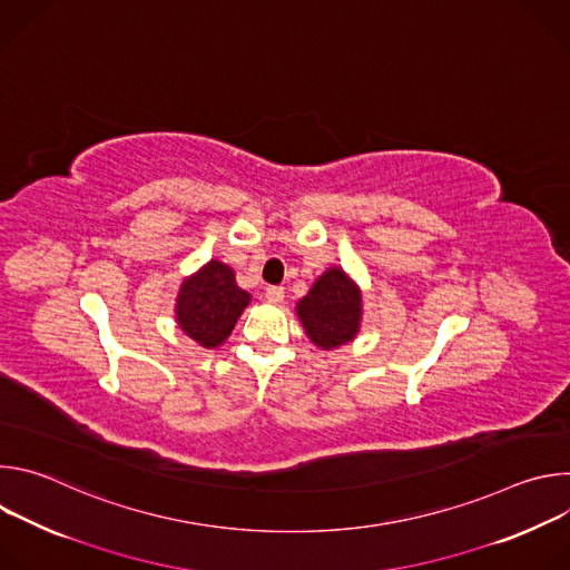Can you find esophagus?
I'll list each match as a JSON object with an SVG mask.
<instances>
[{
    "instance_id": "obj_1",
    "label": "esophagus",
    "mask_w": 570,
    "mask_h": 570,
    "mask_svg": "<svg viewBox=\"0 0 570 570\" xmlns=\"http://www.w3.org/2000/svg\"><path fill=\"white\" fill-rule=\"evenodd\" d=\"M266 299L273 302V304L282 302V299H284V288H282V286H268V288H266Z\"/></svg>"
}]
</instances>
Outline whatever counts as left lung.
<instances>
[{"label":"left lung","mask_w":570,"mask_h":570,"mask_svg":"<svg viewBox=\"0 0 570 570\" xmlns=\"http://www.w3.org/2000/svg\"><path fill=\"white\" fill-rule=\"evenodd\" d=\"M297 315L308 338L332 350L350 343L361 322V293L338 268L324 273L297 304Z\"/></svg>","instance_id":"1"}]
</instances>
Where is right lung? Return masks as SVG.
Returning a JSON list of instances; mask_svg holds the SVG:
<instances>
[{
    "mask_svg": "<svg viewBox=\"0 0 570 570\" xmlns=\"http://www.w3.org/2000/svg\"><path fill=\"white\" fill-rule=\"evenodd\" d=\"M250 295L236 286L234 273L220 262H209L189 277L178 295L180 330L203 347H218L232 334Z\"/></svg>",
    "mask_w": 570,
    "mask_h": 570,
    "instance_id": "add662e5",
    "label": "right lung"
}]
</instances>
